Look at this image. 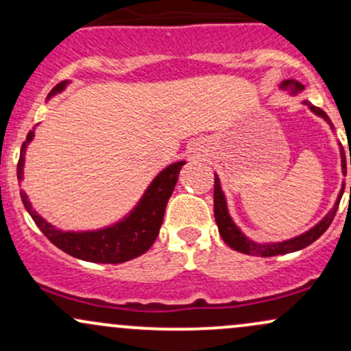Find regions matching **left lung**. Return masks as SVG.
Masks as SVG:
<instances>
[{
  "label": "left lung",
  "instance_id": "1",
  "mask_svg": "<svg viewBox=\"0 0 351 351\" xmlns=\"http://www.w3.org/2000/svg\"><path fill=\"white\" fill-rule=\"evenodd\" d=\"M279 88H282V90H287L292 97H295V95H299L305 90V86L304 84H300L299 80L287 79V80H282L279 84ZM302 104L307 106V108L312 112V114H315L317 117H320V119H324L325 122L330 125V130L335 134L333 123L330 122L328 115L325 114L322 108L312 106L308 100H302ZM338 150H340V158H341V171H343L345 175L346 158H345V152H343V147H341V143H338ZM350 165H351V153H350ZM343 189H345V184H341V189L340 193H338L333 208L330 209L327 215L322 217L320 221H318L315 226L310 228L308 231L302 232V234L295 237H291V239L280 241V243H256V241H252L251 237H247L243 231H241V228L237 226L234 219H232L231 215H229L226 195H224L223 186H221L219 176H217V173H215V219H216L217 229H219V234L223 237L224 243L237 252L247 254V256H261V257H271V256H280V254L295 252V251H300V249L307 247V245L312 244L313 241H317L318 237L327 231L330 224H332L333 217H335L338 204H340L341 196H343ZM350 195H351V186H350Z\"/></svg>",
  "mask_w": 351,
  "mask_h": 351
}]
</instances>
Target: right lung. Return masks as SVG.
Listing matches in <instances>:
<instances>
[{"mask_svg":"<svg viewBox=\"0 0 351 351\" xmlns=\"http://www.w3.org/2000/svg\"><path fill=\"white\" fill-rule=\"evenodd\" d=\"M69 80H64L49 92L46 100H51L54 95L66 90ZM34 138V130L26 136V142L21 147L18 163V181L21 184L24 178V162H26V150ZM186 163H170L163 168L152 183L143 191L142 198L123 217L115 223L99 229H87V231H64L56 228L49 221H46L36 209L31 206V201L26 193H21V199L26 211L34 219L36 226L44 232V236L52 244L58 245L60 251L67 252L72 257L97 264H122L127 261L142 256L152 247L162 228L165 208L170 199L173 189L176 186L181 167Z\"/></svg>","mask_w":351,"mask_h":351,"instance_id":"obj_1","label":"right lung"}]
</instances>
